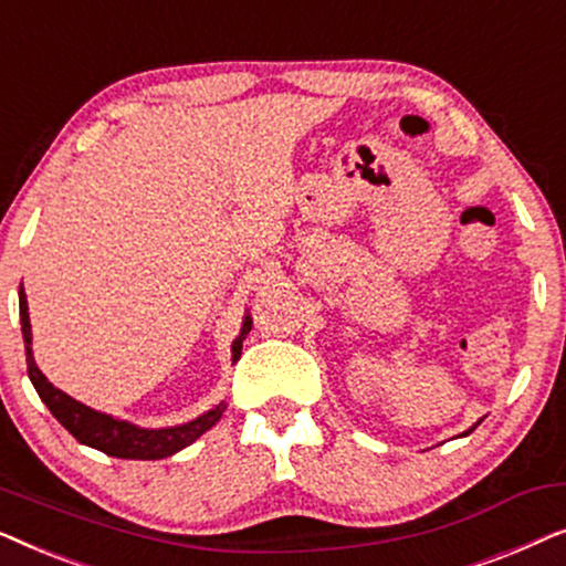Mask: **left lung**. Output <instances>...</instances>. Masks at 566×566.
I'll return each instance as SVG.
<instances>
[{
	"label": "left lung",
	"mask_w": 566,
	"mask_h": 566,
	"mask_svg": "<svg viewBox=\"0 0 566 566\" xmlns=\"http://www.w3.org/2000/svg\"><path fill=\"white\" fill-rule=\"evenodd\" d=\"M476 424H479V422H476ZM476 424H474V428H471L469 432H474V430H476ZM469 432H463V436H469Z\"/></svg>",
	"instance_id": "1"
}]
</instances>
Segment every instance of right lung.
I'll list each match as a JSON object with an SVG mask.
<instances>
[{"instance_id": "obj_1", "label": "right lung", "mask_w": 566, "mask_h": 566, "mask_svg": "<svg viewBox=\"0 0 566 566\" xmlns=\"http://www.w3.org/2000/svg\"><path fill=\"white\" fill-rule=\"evenodd\" d=\"M20 324H22V339H25V358H28V376L33 381L38 397L43 399V405L51 409V415L64 424V428L72 432V436L80 440V443L97 448L113 459H136V461H157V459H167L177 451H182L185 446H190L192 440H198L206 430H211L216 422L221 420L223 409L227 405H221L211 409V412L200 415L198 420H192L188 424H180V428H165V430H144L136 428V424L123 422V420H113L111 415L95 412V409L84 407L82 401H76L64 394L56 386L49 384L41 370H38L35 360H33V350H30V316H28V298L25 291L20 285ZM252 329L250 316L244 319L242 335L234 339L231 345V353H234V360H239L242 355V339L247 332Z\"/></svg>"}]
</instances>
